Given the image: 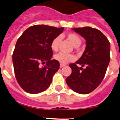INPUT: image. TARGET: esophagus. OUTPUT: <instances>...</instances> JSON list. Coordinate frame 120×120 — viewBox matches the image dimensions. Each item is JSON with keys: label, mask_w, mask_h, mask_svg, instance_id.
I'll return each instance as SVG.
<instances>
[{"label": "esophagus", "mask_w": 120, "mask_h": 120, "mask_svg": "<svg viewBox=\"0 0 120 120\" xmlns=\"http://www.w3.org/2000/svg\"><path fill=\"white\" fill-rule=\"evenodd\" d=\"M64 67H65V65H64V64H60V68Z\"/></svg>", "instance_id": "34e87169"}]
</instances>
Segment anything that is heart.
<instances>
[{"instance_id": "b5f03b06", "label": "heart", "mask_w": 120, "mask_h": 120, "mask_svg": "<svg viewBox=\"0 0 120 120\" xmlns=\"http://www.w3.org/2000/svg\"><path fill=\"white\" fill-rule=\"evenodd\" d=\"M67 38L72 43V45L75 47H78L79 46H80L81 42H82V40H81L80 37L75 34H73V33L68 34L67 35ZM60 40H61V38H60V36L56 37L55 38L53 39L50 44L51 49L53 51L56 52V51L58 50ZM54 58L56 61L60 62V64L65 65V64H68L69 62L74 61L75 60V56L71 54H66V53H58L55 55Z\"/></svg>"}]
</instances>
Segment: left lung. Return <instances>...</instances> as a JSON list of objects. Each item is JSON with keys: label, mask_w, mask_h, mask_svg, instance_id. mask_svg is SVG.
Returning a JSON list of instances; mask_svg holds the SVG:
<instances>
[{"label": "left lung", "mask_w": 120, "mask_h": 120, "mask_svg": "<svg viewBox=\"0 0 120 120\" xmlns=\"http://www.w3.org/2000/svg\"><path fill=\"white\" fill-rule=\"evenodd\" d=\"M72 29L85 39L86 47L81 58L69 65L72 71L66 82L73 91L85 95L96 89L104 79L110 60V43L98 29L90 27Z\"/></svg>", "instance_id": "obj_1"}]
</instances>
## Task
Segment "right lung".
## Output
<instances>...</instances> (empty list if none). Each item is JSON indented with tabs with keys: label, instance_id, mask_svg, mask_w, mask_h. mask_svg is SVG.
I'll list each match as a JSON object with an SVG mask.
<instances>
[{
	"label": "right lung",
	"instance_id": "obj_1",
	"mask_svg": "<svg viewBox=\"0 0 120 120\" xmlns=\"http://www.w3.org/2000/svg\"><path fill=\"white\" fill-rule=\"evenodd\" d=\"M64 29L46 25H33L17 41L12 55L14 73L18 83L27 93L42 92L52 83L60 63L51 59L53 51L50 44ZM40 63L45 65L41 66Z\"/></svg>",
	"mask_w": 120,
	"mask_h": 120
}]
</instances>
